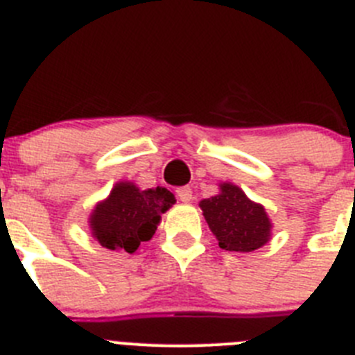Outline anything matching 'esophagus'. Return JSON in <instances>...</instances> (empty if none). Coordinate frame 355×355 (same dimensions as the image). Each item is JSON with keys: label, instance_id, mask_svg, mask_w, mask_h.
I'll return each instance as SVG.
<instances>
[{"label": "esophagus", "instance_id": "obj_1", "mask_svg": "<svg viewBox=\"0 0 355 355\" xmlns=\"http://www.w3.org/2000/svg\"><path fill=\"white\" fill-rule=\"evenodd\" d=\"M175 195H178V199H180L181 202H190V200L193 199L190 187H180L175 190Z\"/></svg>", "mask_w": 355, "mask_h": 355}]
</instances>
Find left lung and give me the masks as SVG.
Returning <instances> with one entry per match:
<instances>
[{"instance_id": "left-lung-1", "label": "left lung", "mask_w": 355, "mask_h": 355, "mask_svg": "<svg viewBox=\"0 0 355 355\" xmlns=\"http://www.w3.org/2000/svg\"><path fill=\"white\" fill-rule=\"evenodd\" d=\"M200 209L220 248L248 253L271 237V222L264 206L255 204L232 183L220 184V193L200 200Z\"/></svg>"}]
</instances>
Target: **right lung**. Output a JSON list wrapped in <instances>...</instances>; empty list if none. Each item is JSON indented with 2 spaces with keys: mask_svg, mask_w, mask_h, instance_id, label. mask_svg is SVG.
<instances>
[{
  "mask_svg": "<svg viewBox=\"0 0 355 355\" xmlns=\"http://www.w3.org/2000/svg\"><path fill=\"white\" fill-rule=\"evenodd\" d=\"M174 202L167 188L139 190L130 181H121L91 213V232L103 248L133 253L151 239L162 214Z\"/></svg>",
  "mask_w": 355,
  "mask_h": 355,
  "instance_id": "add662e5",
  "label": "right lung"
}]
</instances>
